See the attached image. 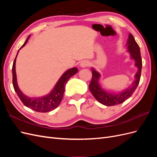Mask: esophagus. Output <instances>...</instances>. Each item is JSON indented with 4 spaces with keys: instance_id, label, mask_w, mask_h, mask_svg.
<instances>
[{
    "instance_id": "34e87169",
    "label": "esophagus",
    "mask_w": 157,
    "mask_h": 157,
    "mask_svg": "<svg viewBox=\"0 0 157 157\" xmlns=\"http://www.w3.org/2000/svg\"><path fill=\"white\" fill-rule=\"evenodd\" d=\"M80 67H86L87 66L89 65V63L87 61L84 60V61H81V62H80Z\"/></svg>"
}]
</instances>
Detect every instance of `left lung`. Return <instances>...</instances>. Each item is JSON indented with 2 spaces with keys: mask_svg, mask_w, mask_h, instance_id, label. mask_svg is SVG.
Segmentation results:
<instances>
[{
  "mask_svg": "<svg viewBox=\"0 0 157 157\" xmlns=\"http://www.w3.org/2000/svg\"><path fill=\"white\" fill-rule=\"evenodd\" d=\"M127 45L128 48V50L130 52L132 58L135 59V65L138 69V71L135 75L136 80L133 82L132 86L124 91L118 94H111L104 91L99 86L98 82L100 75L96 71L92 69V78L89 85V89L94 97L103 105L106 106H113L123 103L128 98L132 96L140 83L142 67V59L140 46L137 44L134 36L131 33L128 36Z\"/></svg>",
  "mask_w": 157,
  "mask_h": 157,
  "instance_id": "1",
  "label": "left lung"
}]
</instances>
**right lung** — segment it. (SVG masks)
Segmentation results:
<instances>
[{
  "mask_svg": "<svg viewBox=\"0 0 157 157\" xmlns=\"http://www.w3.org/2000/svg\"><path fill=\"white\" fill-rule=\"evenodd\" d=\"M29 36H30L27 37L25 43L22 45V46L20 49H21L22 47H23L26 44ZM16 57L13 61L12 66V82L14 90H15V92H16L18 97L21 99L22 103L24 104V105L31 109L32 110H34L36 112L40 113L49 112L54 110L56 107H58L63 97L65 86L66 85V83L67 82L69 78H71L72 76L75 75L78 72V69L77 67H73L67 70V71H65L63 74V75L60 77L58 82L56 84L53 90H52L49 94L47 95V96L39 98H31L25 96L18 88L16 73Z\"/></svg>",
  "mask_w": 157,
  "mask_h": 157,
  "instance_id": "right-lung-1",
  "label": "right lung"
}]
</instances>
